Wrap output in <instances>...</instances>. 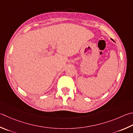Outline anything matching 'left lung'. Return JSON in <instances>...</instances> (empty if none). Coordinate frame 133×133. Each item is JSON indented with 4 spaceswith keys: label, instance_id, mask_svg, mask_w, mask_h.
<instances>
[{
    "label": "left lung",
    "instance_id": "left-lung-1",
    "mask_svg": "<svg viewBox=\"0 0 133 133\" xmlns=\"http://www.w3.org/2000/svg\"><path fill=\"white\" fill-rule=\"evenodd\" d=\"M112 39V40H113V39Z\"/></svg>",
    "mask_w": 133,
    "mask_h": 133
}]
</instances>
